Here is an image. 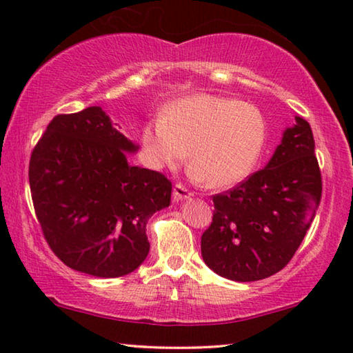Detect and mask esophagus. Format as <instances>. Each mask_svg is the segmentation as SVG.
Returning <instances> with one entry per match:
<instances>
[{
  "label": "esophagus",
  "instance_id": "obj_1",
  "mask_svg": "<svg viewBox=\"0 0 353 353\" xmlns=\"http://www.w3.org/2000/svg\"><path fill=\"white\" fill-rule=\"evenodd\" d=\"M172 196H174L176 201H182V199H188L193 196V193L185 187L182 183H176L174 185V190H172Z\"/></svg>",
  "mask_w": 353,
  "mask_h": 353
}]
</instances>
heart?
<instances>
[{
  "mask_svg": "<svg viewBox=\"0 0 353 353\" xmlns=\"http://www.w3.org/2000/svg\"><path fill=\"white\" fill-rule=\"evenodd\" d=\"M268 123L259 107L216 94H193L170 104L141 129L146 163L174 168L191 159V176L227 188L244 181L263 154Z\"/></svg>",
  "mask_w": 353,
  "mask_h": 353,
  "instance_id": "heart-1",
  "label": "heart"
}]
</instances>
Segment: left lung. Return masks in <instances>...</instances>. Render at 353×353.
I'll return each instance as SVG.
<instances>
[{"label":"left lung","instance_id":"left-lung-1","mask_svg":"<svg viewBox=\"0 0 353 353\" xmlns=\"http://www.w3.org/2000/svg\"><path fill=\"white\" fill-rule=\"evenodd\" d=\"M321 194L312 128L296 117L265 168L213 196L212 224L201 238L205 265L235 282L282 271L312 225Z\"/></svg>","mask_w":353,"mask_h":353}]
</instances>
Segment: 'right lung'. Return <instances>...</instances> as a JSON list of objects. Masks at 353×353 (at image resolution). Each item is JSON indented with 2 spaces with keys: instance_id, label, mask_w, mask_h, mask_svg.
<instances>
[{
  "instance_id": "right-lung-1",
  "label": "right lung",
  "mask_w": 353,
  "mask_h": 353,
  "mask_svg": "<svg viewBox=\"0 0 353 353\" xmlns=\"http://www.w3.org/2000/svg\"><path fill=\"white\" fill-rule=\"evenodd\" d=\"M137 149L97 105L56 115L34 146L35 216L71 270L121 277L148 256V219L170 205L172 187L162 172L129 165L126 152Z\"/></svg>"
}]
</instances>
